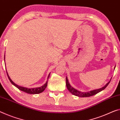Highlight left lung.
Instances as JSON below:
<instances>
[{
    "label": "left lung",
    "instance_id": "1",
    "mask_svg": "<svg viewBox=\"0 0 120 120\" xmlns=\"http://www.w3.org/2000/svg\"><path fill=\"white\" fill-rule=\"evenodd\" d=\"M66 86H67L68 90H69V92L70 93H71L75 95V96L79 97H89L92 96L94 94H98V93L100 92V91H101L102 90H104V89L108 86V85L109 84L110 82H111V81H109V82H108L107 83V84H106L105 86L101 87V88H100L99 89H97V90L91 91H90V92H81V91H79L77 90L76 89H74V87H72L71 85H70L67 77H66Z\"/></svg>",
    "mask_w": 120,
    "mask_h": 120
}]
</instances>
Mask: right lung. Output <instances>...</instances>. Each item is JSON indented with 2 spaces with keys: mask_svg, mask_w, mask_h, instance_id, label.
<instances>
[{
  "mask_svg": "<svg viewBox=\"0 0 120 120\" xmlns=\"http://www.w3.org/2000/svg\"><path fill=\"white\" fill-rule=\"evenodd\" d=\"M4 60H5V56H4ZM7 73V76H8V78L9 79V80L10 81L11 83H12L13 85H14L15 86H16L17 88L19 89V90H20L21 91H23V92H26V93H27V94H40V93L43 92L44 90L46 88V86H47V82H46V83H45L44 85H43L41 87H36V88H31V89H29V88H26V87H22V86H19V85L16 84L15 83L13 82L12 81V79H10V77L8 75V73H7V72L6 71ZM49 76H50V74H49L48 77H47V79H49Z\"/></svg>",
  "mask_w": 120,
  "mask_h": 120,
  "instance_id": "right-lung-1",
  "label": "right lung"
}]
</instances>
